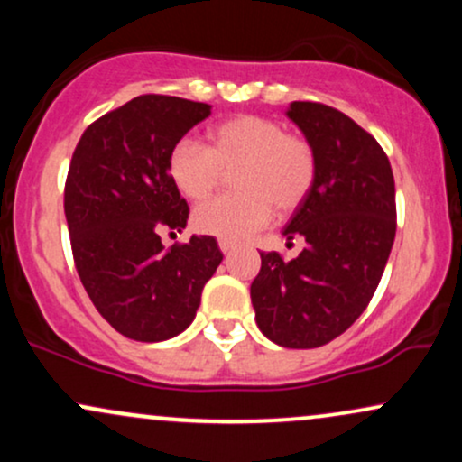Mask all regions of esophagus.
Instances as JSON below:
<instances>
[{"mask_svg":"<svg viewBox=\"0 0 462 462\" xmlns=\"http://www.w3.org/2000/svg\"><path fill=\"white\" fill-rule=\"evenodd\" d=\"M235 247H236V245H235V243H232V241H224V238H221V241H219V249H221V252H224V254H230Z\"/></svg>","mask_w":462,"mask_h":462,"instance_id":"obj_1","label":"esophagus"}]
</instances>
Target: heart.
Returning a JSON list of instances; mask_svg holds the SVG:
<instances>
[{"instance_id": "1", "label": "heart", "mask_w": 462, "mask_h": 462, "mask_svg": "<svg viewBox=\"0 0 462 462\" xmlns=\"http://www.w3.org/2000/svg\"><path fill=\"white\" fill-rule=\"evenodd\" d=\"M206 147L180 139L167 156V176L187 199H204L232 176L238 193L199 204L193 226L201 235L243 241L278 215L304 206L317 182V153L309 139L286 132L280 121L261 115H236L208 130Z\"/></svg>"}]
</instances>
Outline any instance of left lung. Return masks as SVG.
Wrapping results in <instances>:
<instances>
[{
	"mask_svg": "<svg viewBox=\"0 0 462 462\" xmlns=\"http://www.w3.org/2000/svg\"><path fill=\"white\" fill-rule=\"evenodd\" d=\"M286 115L317 153L315 189L284 227L306 245L293 261L261 252L249 295L264 337L310 349L346 332L374 298L395 238V180L380 143L341 110L293 102Z\"/></svg>",
	"mask_w": 462,
	"mask_h": 462,
	"instance_id": "obj_1",
	"label": "left lung"
}]
</instances>
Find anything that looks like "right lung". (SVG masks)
Instances as JSON below:
<instances>
[{"label":"right lung","mask_w":462,"mask_h":462,"mask_svg":"<svg viewBox=\"0 0 462 462\" xmlns=\"http://www.w3.org/2000/svg\"><path fill=\"white\" fill-rule=\"evenodd\" d=\"M210 106L139 95L84 130L69 164L65 217L73 263L99 315L132 341L187 330L204 284L224 261L215 236L164 247L182 230L187 199L167 176V156Z\"/></svg>","instance_id":"right-lung-1"}]
</instances>
